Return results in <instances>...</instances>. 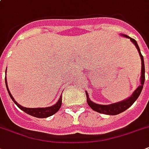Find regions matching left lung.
Here are the masks:
<instances>
[{
	"instance_id": "left-lung-1",
	"label": "left lung",
	"mask_w": 149,
	"mask_h": 149,
	"mask_svg": "<svg viewBox=\"0 0 149 149\" xmlns=\"http://www.w3.org/2000/svg\"><path fill=\"white\" fill-rule=\"evenodd\" d=\"M122 36H124V37L130 38V40L134 43V45L136 46L137 49H138V51H139V55H140V57H141V78H140L141 83H140V85L139 86V87L134 91V92L132 93V96H131L130 97L125 100H123V101L115 103V104H109V105H102V104H98L93 103V101H91V100H90L88 93H87V92H86L87 104H88V105L91 107V108L93 109V111H97L98 113L108 114V115H117L118 113H122L123 111H126L127 108H129L130 107L134 104V101H135L139 97L141 91H142V88H143L144 83H145V78H146V77H145V63H144L143 56L141 55V51H140V49H139L138 43H137V42L134 40V38H130L129 36H126V35H122Z\"/></svg>"
}]
</instances>
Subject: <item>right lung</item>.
Wrapping results in <instances>:
<instances>
[{
	"label": "right lung",
	"instance_id": "add662e5",
	"mask_svg": "<svg viewBox=\"0 0 149 149\" xmlns=\"http://www.w3.org/2000/svg\"><path fill=\"white\" fill-rule=\"evenodd\" d=\"M5 84H6V87H7V90L8 91V93L10 95V98L12 99V100L14 101L16 105H17L18 107H19L22 111H24L25 113H27L29 115L33 116V117H36V118H48V117H50V116L53 115L54 113H56L57 111L59 110V108L61 107V105H62V97H60V98L58 99V102L56 103V104H54L52 106L49 107H39V108H28V107H24L21 106L19 104H17V102L15 101V100L14 99V97H12V95L10 94V91H9V89L8 87V84H7V79L5 77Z\"/></svg>",
	"mask_w": 149,
	"mask_h": 149
}]
</instances>
